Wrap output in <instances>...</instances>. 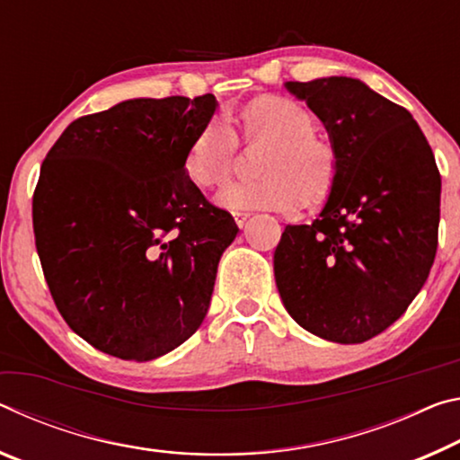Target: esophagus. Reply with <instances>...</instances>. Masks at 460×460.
Listing matches in <instances>:
<instances>
[{
    "label": "esophagus",
    "instance_id": "obj_1",
    "mask_svg": "<svg viewBox=\"0 0 460 460\" xmlns=\"http://www.w3.org/2000/svg\"><path fill=\"white\" fill-rule=\"evenodd\" d=\"M246 220H248V214H234V222H236L238 228H243Z\"/></svg>",
    "mask_w": 460,
    "mask_h": 460
}]
</instances>
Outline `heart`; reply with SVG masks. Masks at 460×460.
<instances>
[{"label":"heart","instance_id":"obj_1","mask_svg":"<svg viewBox=\"0 0 460 460\" xmlns=\"http://www.w3.org/2000/svg\"><path fill=\"white\" fill-rule=\"evenodd\" d=\"M240 138L248 148L265 146L248 183L228 185L217 203L230 209L293 212L301 203L318 206L332 195L341 175L336 146L315 134V116L285 95H259L238 114ZM236 132L222 118H209L185 150L183 171L199 190H216L236 167Z\"/></svg>","mask_w":460,"mask_h":460}]
</instances>
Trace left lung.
I'll list each match as a JSON object with an SVG mask.
<instances>
[{"label":"left lung","instance_id":"1","mask_svg":"<svg viewBox=\"0 0 460 460\" xmlns=\"http://www.w3.org/2000/svg\"><path fill=\"white\" fill-rule=\"evenodd\" d=\"M341 155V175L312 224L275 248L285 310L307 332L358 344L387 330L418 296L438 248L440 172L416 119L363 81H288Z\"/></svg>","mask_w":460,"mask_h":460}]
</instances>
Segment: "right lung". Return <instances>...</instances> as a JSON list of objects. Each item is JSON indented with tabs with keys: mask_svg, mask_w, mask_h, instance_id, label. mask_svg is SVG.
I'll use <instances>...</instances> for the list:
<instances>
[{
	"mask_svg": "<svg viewBox=\"0 0 460 460\" xmlns=\"http://www.w3.org/2000/svg\"><path fill=\"white\" fill-rule=\"evenodd\" d=\"M216 97L128 100L77 118L42 163L32 224L44 279L75 334L153 360L206 318L217 262L238 234L183 171Z\"/></svg>",
	"mask_w": 460,
	"mask_h": 460,
	"instance_id": "1",
	"label": "right lung"
}]
</instances>
